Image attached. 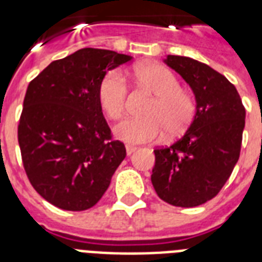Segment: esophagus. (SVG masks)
<instances>
[{"label":"esophagus","instance_id":"esophagus-1","mask_svg":"<svg viewBox=\"0 0 262 262\" xmlns=\"http://www.w3.org/2000/svg\"><path fill=\"white\" fill-rule=\"evenodd\" d=\"M136 149H137V148H136L135 145H126V154H127V155H132V154H133Z\"/></svg>","mask_w":262,"mask_h":262}]
</instances>
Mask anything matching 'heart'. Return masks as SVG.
Instances as JSON below:
<instances>
[{
  "instance_id": "obj_1",
  "label": "heart",
  "mask_w": 262,
  "mask_h": 262,
  "mask_svg": "<svg viewBox=\"0 0 262 262\" xmlns=\"http://www.w3.org/2000/svg\"><path fill=\"white\" fill-rule=\"evenodd\" d=\"M140 85L151 91L155 99L147 107L143 118H127L115 127L117 137L126 143L158 141L167 132L170 137L182 135L195 115V100L181 88L178 77L159 63L140 65L135 69ZM100 107L113 121L123 115L129 99V84L119 69L103 76L98 87Z\"/></svg>"
}]
</instances>
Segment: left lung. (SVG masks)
<instances>
[{"mask_svg": "<svg viewBox=\"0 0 262 262\" xmlns=\"http://www.w3.org/2000/svg\"><path fill=\"white\" fill-rule=\"evenodd\" d=\"M166 63L190 85L197 111L181 139L154 149L151 181L166 203L197 207L222 190L235 167L246 111L234 84L211 67L179 55H167Z\"/></svg>", "mask_w": 262, "mask_h": 262, "instance_id": "obj_1", "label": "left lung"}]
</instances>
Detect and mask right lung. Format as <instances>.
I'll return each instance as SVG.
<instances>
[{
  "mask_svg": "<svg viewBox=\"0 0 262 262\" xmlns=\"http://www.w3.org/2000/svg\"><path fill=\"white\" fill-rule=\"evenodd\" d=\"M130 57L81 49L45 68L27 88L17 127L21 160L31 185L65 211H85L102 199L126 156L98 99L107 71Z\"/></svg>",
  "mask_w": 262,
  "mask_h": 262,
  "instance_id": "1",
  "label": "right lung"
}]
</instances>
